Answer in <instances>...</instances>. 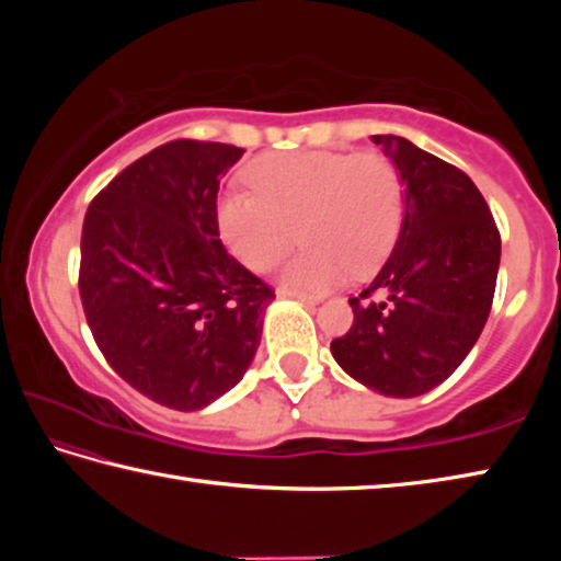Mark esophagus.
Segmentation results:
<instances>
[{"label":"esophagus","instance_id":"1","mask_svg":"<svg viewBox=\"0 0 561 561\" xmlns=\"http://www.w3.org/2000/svg\"><path fill=\"white\" fill-rule=\"evenodd\" d=\"M279 297L299 299V301H304V304H309V307H317V304L321 301L319 297H311V294H294V291H287V289H279Z\"/></svg>","mask_w":561,"mask_h":561}]
</instances>
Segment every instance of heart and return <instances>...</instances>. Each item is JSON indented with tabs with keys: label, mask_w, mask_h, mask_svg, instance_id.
Listing matches in <instances>:
<instances>
[{
	"label": "heart",
	"mask_w": 561,
	"mask_h": 561,
	"mask_svg": "<svg viewBox=\"0 0 561 561\" xmlns=\"http://www.w3.org/2000/svg\"><path fill=\"white\" fill-rule=\"evenodd\" d=\"M252 193H227L217 205L225 244L244 267L270 272L301 234L304 250L282 270V287L321 294L351 272H374L403 222V180L383 153L297 150L247 168Z\"/></svg>",
	"instance_id": "obj_1"
}]
</instances>
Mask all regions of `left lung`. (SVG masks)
<instances>
[{
    "label": "left lung",
    "mask_w": 561,
    "mask_h": 561,
    "mask_svg": "<svg viewBox=\"0 0 561 561\" xmlns=\"http://www.w3.org/2000/svg\"><path fill=\"white\" fill-rule=\"evenodd\" d=\"M403 180L391 257L351 297L354 324L331 341L344 371L376 393L443 383L480 339L500 270V232L472 180L401 136H374Z\"/></svg>",
    "instance_id": "left-lung-1"
}]
</instances>
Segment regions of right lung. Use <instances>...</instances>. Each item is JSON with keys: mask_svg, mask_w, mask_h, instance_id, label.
I'll list each match as a JSON object with an SVG mask.
<instances>
[{"mask_svg": "<svg viewBox=\"0 0 561 561\" xmlns=\"http://www.w3.org/2000/svg\"><path fill=\"white\" fill-rule=\"evenodd\" d=\"M244 150L170 140L83 217V314L113 371L150 401L201 411L242 381L274 289L227 254L217 190Z\"/></svg>", "mask_w": 561, "mask_h": 561, "instance_id": "obj_1", "label": "right lung"}]
</instances>
